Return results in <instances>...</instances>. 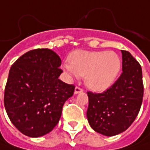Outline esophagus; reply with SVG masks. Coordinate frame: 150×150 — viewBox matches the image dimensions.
Returning a JSON list of instances; mask_svg holds the SVG:
<instances>
[{
  "label": "esophagus",
  "mask_w": 150,
  "mask_h": 150,
  "mask_svg": "<svg viewBox=\"0 0 150 150\" xmlns=\"http://www.w3.org/2000/svg\"><path fill=\"white\" fill-rule=\"evenodd\" d=\"M82 92H83V89H82L81 88H80V87H75V95H77V94H79V93H82Z\"/></svg>",
  "instance_id": "obj_1"
}]
</instances>
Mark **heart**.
I'll list each match as a JSON object with an SVG mask.
<instances>
[{
    "label": "heart",
    "instance_id": "b5f03b06",
    "mask_svg": "<svg viewBox=\"0 0 150 150\" xmlns=\"http://www.w3.org/2000/svg\"><path fill=\"white\" fill-rule=\"evenodd\" d=\"M121 66V60L115 52L76 50L69 55V63H66L64 69L70 75L85 76V83L90 89L102 92L115 81Z\"/></svg>",
    "mask_w": 150,
    "mask_h": 150
}]
</instances>
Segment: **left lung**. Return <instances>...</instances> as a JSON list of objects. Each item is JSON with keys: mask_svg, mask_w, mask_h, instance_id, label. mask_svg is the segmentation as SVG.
<instances>
[{"mask_svg": "<svg viewBox=\"0 0 150 150\" xmlns=\"http://www.w3.org/2000/svg\"><path fill=\"white\" fill-rule=\"evenodd\" d=\"M122 73L103 93L88 92L87 117L90 127L106 136L125 131L135 121L143 97L142 72L139 62L128 51L122 50Z\"/></svg>", "mask_w": 150, "mask_h": 150, "instance_id": "1", "label": "left lung"}]
</instances>
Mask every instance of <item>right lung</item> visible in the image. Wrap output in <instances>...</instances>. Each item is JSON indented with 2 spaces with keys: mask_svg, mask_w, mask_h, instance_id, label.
Instances as JSON below:
<instances>
[{
  "mask_svg": "<svg viewBox=\"0 0 150 150\" xmlns=\"http://www.w3.org/2000/svg\"><path fill=\"white\" fill-rule=\"evenodd\" d=\"M58 54L37 48L22 54L12 65L4 92V106L15 127L23 135L40 137L59 122L62 107L75 86L59 79Z\"/></svg>",
  "mask_w": 150,
  "mask_h": 150,
  "instance_id": "right-lung-1",
  "label": "right lung"
}]
</instances>
